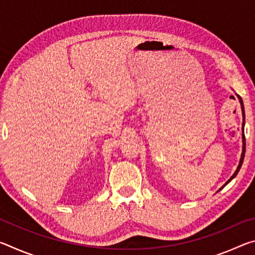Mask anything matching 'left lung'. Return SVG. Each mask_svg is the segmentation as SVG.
<instances>
[{"label":"left lung","mask_w":255,"mask_h":255,"mask_svg":"<svg viewBox=\"0 0 255 255\" xmlns=\"http://www.w3.org/2000/svg\"><path fill=\"white\" fill-rule=\"evenodd\" d=\"M239 97V99H240V102H241V107H242V111H243V117H244V106H243V101H242V99H241V97L240 96H237ZM242 126H243V152H242V155H241V159H240V164H239V166H237V169H236V171H235V173L233 174L232 176H231V179L227 181V182L225 183V185L230 182V181H232L233 179L235 178L236 176V174L239 173V171H240V169H241V166H242V164H243V159H244V155H245V135H244V122H243V125H242ZM225 185H224V187H225ZM223 189V188H222Z\"/></svg>","instance_id":"8db88e82"}]
</instances>
